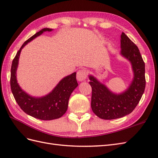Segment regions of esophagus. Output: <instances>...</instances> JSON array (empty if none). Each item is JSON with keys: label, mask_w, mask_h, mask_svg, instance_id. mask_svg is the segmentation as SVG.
<instances>
[{"label": "esophagus", "mask_w": 158, "mask_h": 158, "mask_svg": "<svg viewBox=\"0 0 158 158\" xmlns=\"http://www.w3.org/2000/svg\"><path fill=\"white\" fill-rule=\"evenodd\" d=\"M87 75H88L87 71L84 69H82L78 71L77 75H76V78H77V80L79 81V82H82V81H84V80H85V78H86Z\"/></svg>", "instance_id": "esophagus-1"}]
</instances>
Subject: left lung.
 Here are the masks:
<instances>
[{"label": "left lung", "instance_id": "left-lung-1", "mask_svg": "<svg viewBox=\"0 0 158 158\" xmlns=\"http://www.w3.org/2000/svg\"><path fill=\"white\" fill-rule=\"evenodd\" d=\"M120 55L131 64L133 77L128 88L114 93L93 75H89L92 88L91 107L100 118L111 120L125 117L135 109L146 86L145 64L138 47L125 33L121 35Z\"/></svg>", "mask_w": 158, "mask_h": 158}]
</instances>
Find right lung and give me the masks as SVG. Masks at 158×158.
<instances>
[{
	"label": "right lung",
	"instance_id": "1",
	"mask_svg": "<svg viewBox=\"0 0 158 158\" xmlns=\"http://www.w3.org/2000/svg\"><path fill=\"white\" fill-rule=\"evenodd\" d=\"M50 28H44L23 43L12 61L11 66L10 87L12 94L18 106L29 115L41 120H53L61 117L68 108L71 94L78 86L76 73L66 76L59 81L51 92L41 97H35L22 89L18 83L16 72L22 49L28 43L45 31H51Z\"/></svg>",
	"mask_w": 158,
	"mask_h": 158
}]
</instances>
